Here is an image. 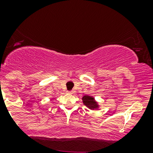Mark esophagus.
I'll return each mask as SVG.
<instances>
[{"label":"esophagus","mask_w":153,"mask_h":153,"mask_svg":"<svg viewBox=\"0 0 153 153\" xmlns=\"http://www.w3.org/2000/svg\"><path fill=\"white\" fill-rule=\"evenodd\" d=\"M73 91H68V94H73Z\"/></svg>","instance_id":"esophagus-1"}]
</instances>
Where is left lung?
Here are the masks:
<instances>
[{
	"label": "left lung",
	"instance_id": "8db88e82",
	"mask_svg": "<svg viewBox=\"0 0 153 153\" xmlns=\"http://www.w3.org/2000/svg\"><path fill=\"white\" fill-rule=\"evenodd\" d=\"M82 100L83 104L85 105V106H87L89 109L92 111L99 109L100 106L99 103L95 100V98L93 97V96L85 95V96H84L82 98Z\"/></svg>",
	"mask_w": 153,
	"mask_h": 153
}]
</instances>
